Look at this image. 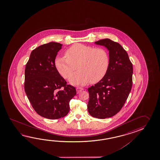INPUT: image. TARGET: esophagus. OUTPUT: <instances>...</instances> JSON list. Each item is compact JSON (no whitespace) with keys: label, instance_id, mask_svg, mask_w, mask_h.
Masks as SVG:
<instances>
[{"label":"esophagus","instance_id":"34e87169","mask_svg":"<svg viewBox=\"0 0 160 160\" xmlns=\"http://www.w3.org/2000/svg\"><path fill=\"white\" fill-rule=\"evenodd\" d=\"M76 90H77V93H79V92H82V90H83V88H76Z\"/></svg>","mask_w":160,"mask_h":160}]
</instances>
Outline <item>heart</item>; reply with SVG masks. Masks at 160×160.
Wrapping results in <instances>:
<instances>
[{
  "instance_id": "1",
  "label": "heart",
  "mask_w": 160,
  "mask_h": 160,
  "mask_svg": "<svg viewBox=\"0 0 160 160\" xmlns=\"http://www.w3.org/2000/svg\"><path fill=\"white\" fill-rule=\"evenodd\" d=\"M66 57H57L55 65L59 73L68 79L77 68L79 71L69 79L73 85L95 83L105 77L109 69L108 52L102 48H95L81 43L73 44L66 52Z\"/></svg>"
}]
</instances>
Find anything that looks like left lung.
Segmentation results:
<instances>
[{
	"mask_svg": "<svg viewBox=\"0 0 160 160\" xmlns=\"http://www.w3.org/2000/svg\"><path fill=\"white\" fill-rule=\"evenodd\" d=\"M95 43L108 48L110 64L105 77L88 88V109L92 117L104 119L116 115L126 102L132 86L133 65L118 43L104 39Z\"/></svg>",
	"mask_w": 160,
	"mask_h": 160,
	"instance_id": "obj_1",
	"label": "left lung"
}]
</instances>
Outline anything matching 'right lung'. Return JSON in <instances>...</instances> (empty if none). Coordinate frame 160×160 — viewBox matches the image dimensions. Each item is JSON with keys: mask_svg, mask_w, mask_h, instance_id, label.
Here are the masks:
<instances>
[{"mask_svg": "<svg viewBox=\"0 0 160 160\" xmlns=\"http://www.w3.org/2000/svg\"><path fill=\"white\" fill-rule=\"evenodd\" d=\"M62 44L50 42L33 50L25 68L24 90L39 115L56 119L66 116L69 103L77 94L59 74L55 60Z\"/></svg>", "mask_w": 160, "mask_h": 160, "instance_id": "add662e5", "label": "right lung"}]
</instances>
